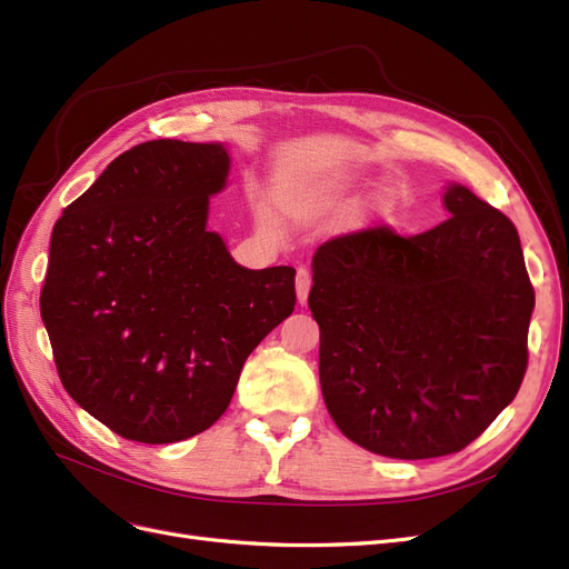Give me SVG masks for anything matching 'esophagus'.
<instances>
[{
  "label": "esophagus",
  "instance_id": "esophagus-1",
  "mask_svg": "<svg viewBox=\"0 0 569 569\" xmlns=\"http://www.w3.org/2000/svg\"><path fill=\"white\" fill-rule=\"evenodd\" d=\"M308 291H311V272H308L306 268H299L297 270V299H299V303H306Z\"/></svg>",
  "mask_w": 569,
  "mask_h": 569
}]
</instances>
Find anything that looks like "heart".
<instances>
[{"label":"heart","instance_id":"obj_1","mask_svg":"<svg viewBox=\"0 0 569 569\" xmlns=\"http://www.w3.org/2000/svg\"><path fill=\"white\" fill-rule=\"evenodd\" d=\"M393 213V199L382 192V189H372L363 199H358L351 211V226L366 228L382 222Z\"/></svg>","mask_w":569,"mask_h":569}]
</instances>
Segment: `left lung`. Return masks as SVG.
Returning a JSON list of instances; mask_svg holds the SVG:
<instances>
[{
	"mask_svg": "<svg viewBox=\"0 0 569 569\" xmlns=\"http://www.w3.org/2000/svg\"><path fill=\"white\" fill-rule=\"evenodd\" d=\"M416 237L375 228L313 256L320 389L341 435L399 460L465 449L518 393L533 289L518 230L468 187Z\"/></svg>",
	"mask_w": 569,
	"mask_h": 569,
	"instance_id": "obj_1",
	"label": "left lung"
}]
</instances>
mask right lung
<instances>
[{"label": "right lung", "instance_id": "right-lung-1", "mask_svg": "<svg viewBox=\"0 0 569 569\" xmlns=\"http://www.w3.org/2000/svg\"><path fill=\"white\" fill-rule=\"evenodd\" d=\"M230 166L222 142L137 144L51 230L40 313L61 385L123 439L209 429L249 353L295 311V268L239 266L206 228Z\"/></svg>", "mask_w": 569, "mask_h": 569}]
</instances>
